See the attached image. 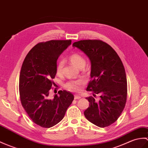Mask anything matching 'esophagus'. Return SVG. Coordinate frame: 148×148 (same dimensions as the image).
I'll return each mask as SVG.
<instances>
[{
    "mask_svg": "<svg viewBox=\"0 0 148 148\" xmlns=\"http://www.w3.org/2000/svg\"><path fill=\"white\" fill-rule=\"evenodd\" d=\"M81 97H80V96H78V95H75L74 96V99H80Z\"/></svg>",
    "mask_w": 148,
    "mask_h": 148,
    "instance_id": "34e87169",
    "label": "esophagus"
}]
</instances>
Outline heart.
<instances>
[{"mask_svg": "<svg viewBox=\"0 0 148 148\" xmlns=\"http://www.w3.org/2000/svg\"><path fill=\"white\" fill-rule=\"evenodd\" d=\"M70 61L73 63L75 66H76L79 69H82L84 67L86 64V60L83 56L81 54L77 52H74L71 53L69 57ZM63 61L59 60L57 62L56 66V73L58 75L62 74L63 67ZM84 83V81L82 79H78L75 81H70L67 82L65 84V88L67 90L71 91L77 92L81 90V86Z\"/></svg>", "mask_w": 148, "mask_h": 148, "instance_id": "heart-1", "label": "heart"}]
</instances>
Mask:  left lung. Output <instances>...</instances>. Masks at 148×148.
Wrapping results in <instances>:
<instances>
[{
	"mask_svg": "<svg viewBox=\"0 0 148 148\" xmlns=\"http://www.w3.org/2000/svg\"><path fill=\"white\" fill-rule=\"evenodd\" d=\"M73 46L90 58L91 79L86 90L101 98L99 102L92 97L86 98L90 105L84 116L99 127L110 125L121 115L127 96L125 71L121 58L111 46L99 40H80Z\"/></svg>",
	"mask_w": 148,
	"mask_h": 148,
	"instance_id": "left-lung-1",
	"label": "left lung"
}]
</instances>
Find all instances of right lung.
Returning a JSON list of instances; mask_svg holds the SVG:
<instances>
[{"instance_id":"right-lung-1","label":"right lung","mask_w":148,"mask_h":148,"mask_svg":"<svg viewBox=\"0 0 148 148\" xmlns=\"http://www.w3.org/2000/svg\"><path fill=\"white\" fill-rule=\"evenodd\" d=\"M71 44V40L40 42L27 54L19 75L20 100L32 121L42 127L50 128L60 122L74 96L66 90L59 91L53 99L50 90L55 85L58 57Z\"/></svg>"}]
</instances>
